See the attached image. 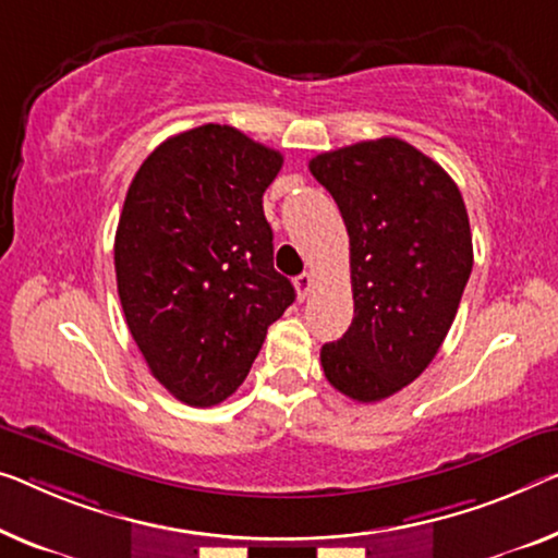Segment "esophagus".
Listing matches in <instances>:
<instances>
[{
  "label": "esophagus",
  "mask_w": 558,
  "mask_h": 558,
  "mask_svg": "<svg viewBox=\"0 0 558 558\" xmlns=\"http://www.w3.org/2000/svg\"><path fill=\"white\" fill-rule=\"evenodd\" d=\"M311 290H313V276H311V272H303V276L295 278V293H298V298H301V301H305Z\"/></svg>",
  "instance_id": "esophagus-1"
}]
</instances>
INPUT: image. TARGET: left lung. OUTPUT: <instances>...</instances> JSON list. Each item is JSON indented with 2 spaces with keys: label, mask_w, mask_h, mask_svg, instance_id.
Masks as SVG:
<instances>
[{
  "label": "left lung",
  "mask_w": 558,
  "mask_h": 558,
  "mask_svg": "<svg viewBox=\"0 0 558 558\" xmlns=\"http://www.w3.org/2000/svg\"><path fill=\"white\" fill-rule=\"evenodd\" d=\"M351 238L353 323L320 348L328 384L376 403L436 359L473 268L469 213L438 162L398 137L315 155Z\"/></svg>",
  "instance_id": "1"
}]
</instances>
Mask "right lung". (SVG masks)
I'll list each match as a JSON object with an SVG mask.
<instances>
[{"label": "right lung", "instance_id": "add662e5", "mask_svg": "<svg viewBox=\"0 0 558 558\" xmlns=\"http://www.w3.org/2000/svg\"><path fill=\"white\" fill-rule=\"evenodd\" d=\"M280 168L278 149L203 124L155 147L130 182L114 235L120 303L149 373L182 403L235 393L295 301L263 213Z\"/></svg>", "mask_w": 558, "mask_h": 558}]
</instances>
